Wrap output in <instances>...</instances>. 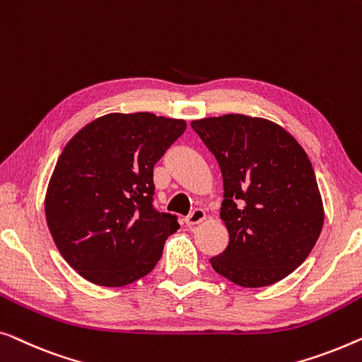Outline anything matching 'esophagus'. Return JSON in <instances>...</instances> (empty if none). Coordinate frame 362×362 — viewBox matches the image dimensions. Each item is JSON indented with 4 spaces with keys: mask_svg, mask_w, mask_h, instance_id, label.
<instances>
[{
    "mask_svg": "<svg viewBox=\"0 0 362 362\" xmlns=\"http://www.w3.org/2000/svg\"><path fill=\"white\" fill-rule=\"evenodd\" d=\"M205 211L203 210H195V211H192L190 215H188L187 218H185V225L187 226H195V225H200V223L205 220Z\"/></svg>",
    "mask_w": 362,
    "mask_h": 362,
    "instance_id": "esophagus-1",
    "label": "esophagus"
}]
</instances>
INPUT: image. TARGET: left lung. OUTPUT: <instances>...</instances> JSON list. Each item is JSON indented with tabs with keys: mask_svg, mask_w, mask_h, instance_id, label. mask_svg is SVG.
Instances as JSON below:
<instances>
[{
	"mask_svg": "<svg viewBox=\"0 0 362 362\" xmlns=\"http://www.w3.org/2000/svg\"><path fill=\"white\" fill-rule=\"evenodd\" d=\"M221 169L220 218L228 247L211 267L246 288L290 276L312 252L325 221L312 162L281 124L246 115L192 121Z\"/></svg>",
	"mask_w": 362,
	"mask_h": 362,
	"instance_id": "obj_1",
	"label": "left lung"
}]
</instances>
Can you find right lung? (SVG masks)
I'll list each match as a JSON object with an SVG mask.
<instances>
[{
  "label": "right lung",
  "instance_id": "right-lung-1",
  "mask_svg": "<svg viewBox=\"0 0 362 362\" xmlns=\"http://www.w3.org/2000/svg\"><path fill=\"white\" fill-rule=\"evenodd\" d=\"M185 128L152 113H110L64 147L45 192V220L59 252L88 282L124 287L156 267L179 223L152 206V174Z\"/></svg>",
  "mask_w": 362,
  "mask_h": 362
}]
</instances>
